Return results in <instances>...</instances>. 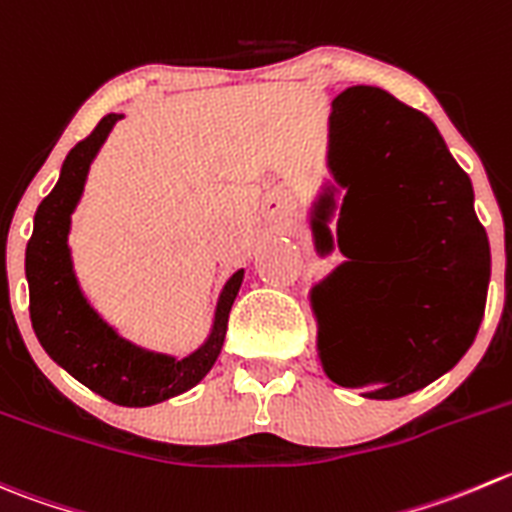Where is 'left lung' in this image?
<instances>
[{
	"instance_id": "1",
	"label": "left lung",
	"mask_w": 512,
	"mask_h": 512,
	"mask_svg": "<svg viewBox=\"0 0 512 512\" xmlns=\"http://www.w3.org/2000/svg\"><path fill=\"white\" fill-rule=\"evenodd\" d=\"M327 167L337 187L327 182L322 200L335 210L345 190L337 225L347 217V230L345 240L337 230V247L347 260L312 287L310 305L347 265L380 257L375 305L385 350L372 365L342 367L317 340V357L342 388L375 385L362 395L403 398L453 370L483 322L490 245L473 185L430 117L365 84L332 99ZM372 234L385 236L386 247L372 248Z\"/></svg>"
}]
</instances>
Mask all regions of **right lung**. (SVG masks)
<instances>
[{"label": "right lung", "instance_id": "right-lung-1", "mask_svg": "<svg viewBox=\"0 0 512 512\" xmlns=\"http://www.w3.org/2000/svg\"><path fill=\"white\" fill-rule=\"evenodd\" d=\"M122 117L124 114L102 117L92 135L69 150L57 185L34 215L24 272L29 282V317L44 352L74 380L109 403L147 408L187 393L212 370L225 342L227 317L245 270L232 272L225 282L217 297L210 332L202 345L185 357L147 350L127 340L94 310L74 272L69 230L74 210L84 195L89 167Z\"/></svg>", "mask_w": 512, "mask_h": 512}]
</instances>
